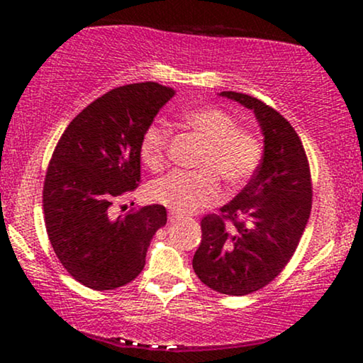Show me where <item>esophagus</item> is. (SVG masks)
I'll return each mask as SVG.
<instances>
[{
  "instance_id": "esophagus-1",
  "label": "esophagus",
  "mask_w": 363,
  "mask_h": 363,
  "mask_svg": "<svg viewBox=\"0 0 363 363\" xmlns=\"http://www.w3.org/2000/svg\"><path fill=\"white\" fill-rule=\"evenodd\" d=\"M181 218V215H177V213H169V220L170 222H176V220H179Z\"/></svg>"
}]
</instances>
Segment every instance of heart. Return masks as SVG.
<instances>
[{
	"mask_svg": "<svg viewBox=\"0 0 363 363\" xmlns=\"http://www.w3.org/2000/svg\"><path fill=\"white\" fill-rule=\"evenodd\" d=\"M182 123L205 140L198 167L201 172H172L150 186V198L177 213H194L218 201L222 187L219 176L230 186L245 184L254 176L262 157L259 140L237 128L235 119L218 107H196L182 114ZM170 131L165 124L153 123L145 129L140 145L143 164L160 170L167 160ZM217 173L215 174L214 172Z\"/></svg>",
	"mask_w": 363,
	"mask_h": 363,
	"instance_id": "obj_1",
	"label": "heart"
}]
</instances>
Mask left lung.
<instances>
[{
  "mask_svg": "<svg viewBox=\"0 0 363 363\" xmlns=\"http://www.w3.org/2000/svg\"><path fill=\"white\" fill-rule=\"evenodd\" d=\"M218 95L252 112L264 150L254 177L222 208V216L201 220L193 268L215 291L247 295L274 280L294 256L311 215V172L301 138L280 112L239 91Z\"/></svg>",
  "mask_w": 363,
  "mask_h": 363,
  "instance_id": "left-lung-1",
  "label": "left lung"
}]
</instances>
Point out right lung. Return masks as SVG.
Here are the masks:
<instances>
[{"label":"right lung","instance_id":"obj_1","mask_svg":"<svg viewBox=\"0 0 363 363\" xmlns=\"http://www.w3.org/2000/svg\"><path fill=\"white\" fill-rule=\"evenodd\" d=\"M176 95L155 82L114 89L74 118L54 150L44 182V216L57 259L74 280L114 290L135 280L167 210L148 205L112 215L140 182V145L158 111Z\"/></svg>","mask_w":363,"mask_h":363}]
</instances>
